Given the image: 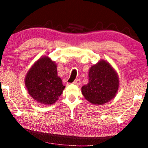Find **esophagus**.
Segmentation results:
<instances>
[{
  "mask_svg": "<svg viewBox=\"0 0 148 148\" xmlns=\"http://www.w3.org/2000/svg\"><path fill=\"white\" fill-rule=\"evenodd\" d=\"M81 80H80L79 79H76L75 81H74V82H73V84H75V85H77V86H79V85L81 84Z\"/></svg>",
  "mask_w": 148,
  "mask_h": 148,
  "instance_id": "1",
  "label": "esophagus"
}]
</instances>
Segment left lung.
<instances>
[{
    "label": "left lung",
    "mask_w": 148,
    "mask_h": 148,
    "mask_svg": "<svg viewBox=\"0 0 148 148\" xmlns=\"http://www.w3.org/2000/svg\"><path fill=\"white\" fill-rule=\"evenodd\" d=\"M120 81L111 64L104 60L91 66L88 72V84L81 88L83 95L95 105L106 103L118 92Z\"/></svg>",
    "instance_id": "left-lung-1"
}]
</instances>
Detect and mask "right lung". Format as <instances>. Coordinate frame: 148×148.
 Wrapping results in <instances>:
<instances>
[{
    "instance_id": "obj_1",
    "label": "right lung",
    "mask_w": 148,
    "mask_h": 148,
    "mask_svg": "<svg viewBox=\"0 0 148 148\" xmlns=\"http://www.w3.org/2000/svg\"><path fill=\"white\" fill-rule=\"evenodd\" d=\"M25 86L35 101L45 105L56 103L65 88L58 76L55 61L46 56L40 58L27 72Z\"/></svg>"
}]
</instances>
